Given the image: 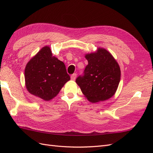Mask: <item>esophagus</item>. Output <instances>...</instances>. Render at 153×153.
I'll use <instances>...</instances> for the list:
<instances>
[{"instance_id":"1","label":"esophagus","mask_w":153,"mask_h":153,"mask_svg":"<svg viewBox=\"0 0 153 153\" xmlns=\"http://www.w3.org/2000/svg\"><path fill=\"white\" fill-rule=\"evenodd\" d=\"M76 77V73H73V75H71V79L72 80H75Z\"/></svg>"}]
</instances>
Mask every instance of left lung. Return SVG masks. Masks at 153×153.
<instances>
[{"label":"left lung","mask_w":153,"mask_h":153,"mask_svg":"<svg viewBox=\"0 0 153 153\" xmlns=\"http://www.w3.org/2000/svg\"><path fill=\"white\" fill-rule=\"evenodd\" d=\"M88 64L76 83L91 103L108 100L115 94L121 79V69L112 55L103 48L85 56Z\"/></svg>","instance_id":"8db88e82"}]
</instances>
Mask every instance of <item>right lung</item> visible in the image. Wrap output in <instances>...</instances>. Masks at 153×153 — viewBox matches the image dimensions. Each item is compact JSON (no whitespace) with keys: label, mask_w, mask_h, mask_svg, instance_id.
I'll list each match as a JSON object with an SVG mask.
<instances>
[{"label":"right lung","mask_w":153,"mask_h":153,"mask_svg":"<svg viewBox=\"0 0 153 153\" xmlns=\"http://www.w3.org/2000/svg\"><path fill=\"white\" fill-rule=\"evenodd\" d=\"M69 80L65 64L53 56L48 46L41 48L27 64L25 69L27 91L45 101L56 96Z\"/></svg>","instance_id":"right-lung-1"}]
</instances>
